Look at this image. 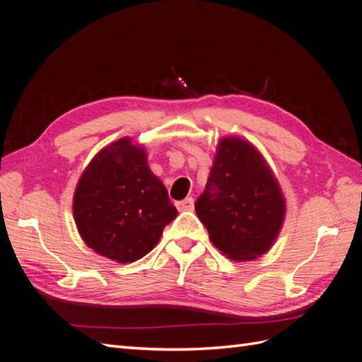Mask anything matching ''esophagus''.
Segmentation results:
<instances>
[{"instance_id":"34e87169","label":"esophagus","mask_w":362,"mask_h":362,"mask_svg":"<svg viewBox=\"0 0 362 362\" xmlns=\"http://www.w3.org/2000/svg\"><path fill=\"white\" fill-rule=\"evenodd\" d=\"M177 208L180 211H192L193 210V198H185L184 201L177 202Z\"/></svg>"}]
</instances>
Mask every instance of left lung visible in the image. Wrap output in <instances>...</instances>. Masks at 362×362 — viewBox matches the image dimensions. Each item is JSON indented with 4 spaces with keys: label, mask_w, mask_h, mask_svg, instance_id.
Here are the masks:
<instances>
[{
    "label": "left lung",
    "mask_w": 362,
    "mask_h": 362,
    "mask_svg": "<svg viewBox=\"0 0 362 362\" xmlns=\"http://www.w3.org/2000/svg\"><path fill=\"white\" fill-rule=\"evenodd\" d=\"M194 210L211 243L234 261L255 259L275 243L286 199L267 161L240 137H223Z\"/></svg>",
    "instance_id": "8db88e82"
}]
</instances>
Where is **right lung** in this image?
<instances>
[{
    "mask_svg": "<svg viewBox=\"0 0 362 362\" xmlns=\"http://www.w3.org/2000/svg\"><path fill=\"white\" fill-rule=\"evenodd\" d=\"M74 218L84 243L117 262H134L160 242L178 216L146 151L124 137L105 146L83 172L74 194Z\"/></svg>",
    "mask_w": 362,
    "mask_h": 362,
    "instance_id": "right-lung-1",
    "label": "right lung"
}]
</instances>
